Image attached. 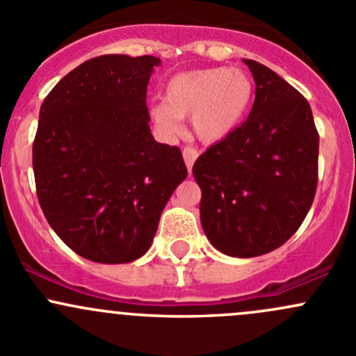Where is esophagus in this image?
Instances as JSON below:
<instances>
[{
  "label": "esophagus",
  "instance_id": "34e87169",
  "mask_svg": "<svg viewBox=\"0 0 356 356\" xmlns=\"http://www.w3.org/2000/svg\"><path fill=\"white\" fill-rule=\"evenodd\" d=\"M198 155H200V153L196 152L195 148H191V146L184 148V152H182V156H184V161H186V167H188L189 172H191L193 163H195L196 158H198Z\"/></svg>",
  "mask_w": 356,
  "mask_h": 356
}]
</instances>
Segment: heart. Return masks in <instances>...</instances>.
<instances>
[{
  "mask_svg": "<svg viewBox=\"0 0 356 356\" xmlns=\"http://www.w3.org/2000/svg\"><path fill=\"white\" fill-rule=\"evenodd\" d=\"M253 98V81L239 68H201L174 75L163 102L152 106V118L163 134L179 132V118L191 117L193 131L207 145L227 138Z\"/></svg>",
  "mask_w": 356,
  "mask_h": 356,
  "instance_id": "b5f03b06",
  "label": "heart"
}]
</instances>
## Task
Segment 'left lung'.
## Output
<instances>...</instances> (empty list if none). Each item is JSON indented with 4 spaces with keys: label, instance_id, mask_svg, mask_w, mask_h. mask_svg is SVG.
<instances>
[{
    "label": "left lung",
    "instance_id": "obj_1",
    "mask_svg": "<svg viewBox=\"0 0 356 356\" xmlns=\"http://www.w3.org/2000/svg\"><path fill=\"white\" fill-rule=\"evenodd\" d=\"M245 63L257 84L253 108L193 165L204 234L238 258L284 245L307 217L318 181V132L308 102L268 67Z\"/></svg>",
    "mask_w": 356,
    "mask_h": 356
}]
</instances>
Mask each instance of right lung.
<instances>
[{"label": "right lung", "mask_w": 356, "mask_h": 356, "mask_svg": "<svg viewBox=\"0 0 356 356\" xmlns=\"http://www.w3.org/2000/svg\"><path fill=\"white\" fill-rule=\"evenodd\" d=\"M158 65L149 55L96 56L41 105L32 145L39 204L58 238L91 261L143 257L188 175L181 149L149 131L146 91Z\"/></svg>", "instance_id": "obj_1"}]
</instances>
